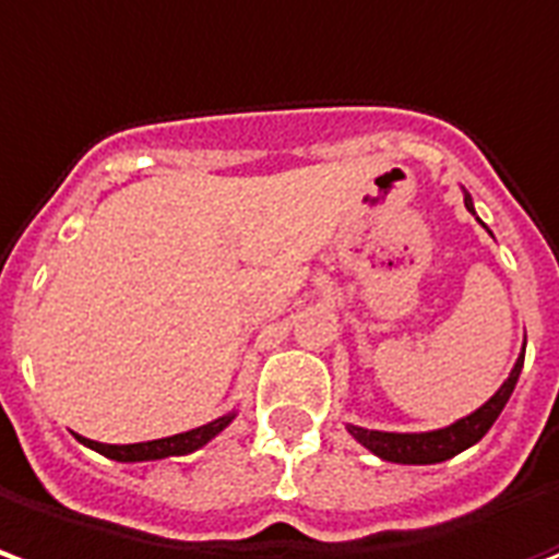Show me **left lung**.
I'll list each match as a JSON object with an SVG mask.
<instances>
[{"label": "left lung", "instance_id": "8db88e82", "mask_svg": "<svg viewBox=\"0 0 559 559\" xmlns=\"http://www.w3.org/2000/svg\"><path fill=\"white\" fill-rule=\"evenodd\" d=\"M464 205L467 211L474 214V205H471V195H464ZM521 366H524V354L519 357L515 369L509 372V378L503 381V386L497 390L495 396L488 399L486 405L479 411H474L471 417L459 419L452 423L450 429H438V431H423V435H393V431H369V429H357V426H348L357 441L364 443L366 450H372L374 455H381L386 462H399V464H435V462H447L452 455H459L467 447H474L476 441H483L495 419L500 417V411L512 396V390L519 384Z\"/></svg>", "mask_w": 559, "mask_h": 559}]
</instances>
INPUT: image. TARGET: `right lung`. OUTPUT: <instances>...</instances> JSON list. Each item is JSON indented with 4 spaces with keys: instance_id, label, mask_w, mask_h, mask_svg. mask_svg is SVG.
Segmentation results:
<instances>
[{
    "instance_id": "obj_1",
    "label": "right lung",
    "mask_w": 559,
    "mask_h": 559,
    "mask_svg": "<svg viewBox=\"0 0 559 559\" xmlns=\"http://www.w3.org/2000/svg\"><path fill=\"white\" fill-rule=\"evenodd\" d=\"M235 414L229 417H219L214 423H207V426H199L193 431H185V435H173V438H160V441H145V443H97L83 438L85 447H92L100 455H107V459H116V462H154V459H166V455H185V452H193L199 447H205L214 435L226 429L231 423Z\"/></svg>"
}]
</instances>
